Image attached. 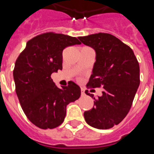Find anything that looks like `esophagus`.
I'll return each mask as SVG.
<instances>
[{
  "label": "esophagus",
  "mask_w": 154,
  "mask_h": 154,
  "mask_svg": "<svg viewBox=\"0 0 154 154\" xmlns=\"http://www.w3.org/2000/svg\"><path fill=\"white\" fill-rule=\"evenodd\" d=\"M85 89L81 88V96H85Z\"/></svg>",
  "instance_id": "34e87169"
}]
</instances>
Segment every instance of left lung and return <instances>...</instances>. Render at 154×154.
<instances>
[{
  "mask_svg": "<svg viewBox=\"0 0 154 154\" xmlns=\"http://www.w3.org/2000/svg\"><path fill=\"white\" fill-rule=\"evenodd\" d=\"M78 38L96 51V62L87 87H103L102 95L97 98L85 91L94 99V106L84 112V117L91 127L109 129L122 122L131 109L140 84L139 64L132 49L111 34Z\"/></svg>",
  "mask_w": 154,
  "mask_h": 154,
  "instance_id": "8db88e82",
  "label": "left lung"
}]
</instances>
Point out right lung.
Returning <instances> with one entry per match:
<instances>
[{
  "label": "right lung",
  "instance_id": "add662e5",
  "mask_svg": "<svg viewBox=\"0 0 154 154\" xmlns=\"http://www.w3.org/2000/svg\"><path fill=\"white\" fill-rule=\"evenodd\" d=\"M81 44L75 37L47 32L34 37L17 57L13 70L16 92L23 112L41 129L62 124L66 106L81 97V88L73 81L57 88L51 74L62 69V51Z\"/></svg>",
  "mask_w": 154,
  "mask_h": 154
}]
</instances>
